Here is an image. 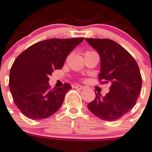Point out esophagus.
Here are the masks:
<instances>
[{
	"mask_svg": "<svg viewBox=\"0 0 152 152\" xmlns=\"http://www.w3.org/2000/svg\"><path fill=\"white\" fill-rule=\"evenodd\" d=\"M75 88L76 89H79V90H83L84 89V87L81 85H75Z\"/></svg>",
	"mask_w": 152,
	"mask_h": 152,
	"instance_id": "1",
	"label": "esophagus"
}]
</instances>
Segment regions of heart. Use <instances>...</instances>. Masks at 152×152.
I'll return each mask as SVG.
<instances>
[{"mask_svg": "<svg viewBox=\"0 0 152 152\" xmlns=\"http://www.w3.org/2000/svg\"><path fill=\"white\" fill-rule=\"evenodd\" d=\"M87 52H90V51H87Z\"/></svg>", "mask_w": 152, "mask_h": 152, "instance_id": "b5f03b06", "label": "heart"}]
</instances>
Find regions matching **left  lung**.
Masks as SVG:
<instances>
[{
    "label": "left lung",
    "mask_w": 152,
    "mask_h": 152,
    "mask_svg": "<svg viewBox=\"0 0 152 152\" xmlns=\"http://www.w3.org/2000/svg\"><path fill=\"white\" fill-rule=\"evenodd\" d=\"M86 41L100 56V83H111L109 93L105 96L96 93L88 108L100 119L115 121L136 105L142 82L140 69L134 58L115 41L106 38Z\"/></svg>",
    "instance_id": "obj_1"
}]
</instances>
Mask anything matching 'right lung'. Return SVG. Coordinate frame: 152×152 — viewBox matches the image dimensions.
I'll use <instances>...</instances> for the list:
<instances>
[{"label": "right lung", "instance_id": "obj_1", "mask_svg": "<svg viewBox=\"0 0 152 152\" xmlns=\"http://www.w3.org/2000/svg\"><path fill=\"white\" fill-rule=\"evenodd\" d=\"M83 41L80 38H52L33 44L19 54L10 72V90L14 102L25 116L41 120L53 115L62 106L72 87L51 90L49 76L61 69L66 57Z\"/></svg>", "mask_w": 152, "mask_h": 152}]
</instances>
